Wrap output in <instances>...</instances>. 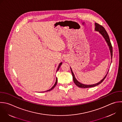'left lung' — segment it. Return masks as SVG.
Segmentation results:
<instances>
[{
  "label": "left lung",
  "mask_w": 122,
  "mask_h": 122,
  "mask_svg": "<svg viewBox=\"0 0 122 122\" xmlns=\"http://www.w3.org/2000/svg\"><path fill=\"white\" fill-rule=\"evenodd\" d=\"M95 30H94L96 31H98L99 32V33L103 37V38L104 39L105 41H106L107 44V45L109 47V50H110V53H111V59H112V44H111V43L110 42V39H109V36H108V33H107L106 31L105 30V29L102 26H101L99 24L95 23ZM112 62V61H111ZM71 68V73H72V77H73V81L74 82V83L79 87H80V88H91V87H95L99 84H100V83H101L105 79L108 71L107 72V74L105 75V76L104 77V78L102 80H101L99 82H98V83H96L95 84H91V85H86V84H82L81 82H80L79 81H78L77 80V79H76L75 76H74V74L71 70V67H70Z\"/></svg>",
  "instance_id": "left-lung-1"
}]
</instances>
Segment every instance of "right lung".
Segmentation results:
<instances>
[{
    "mask_svg": "<svg viewBox=\"0 0 122 122\" xmlns=\"http://www.w3.org/2000/svg\"><path fill=\"white\" fill-rule=\"evenodd\" d=\"M62 62H61L60 64H59V66H58V69H57V71L59 70V68H60V66L61 65V64H62ZM57 81H58V80H57V78H56V81H55V84H54V85L50 89H49V90H47V91H46V92H49V91H51V90H52L55 87V86L56 85V84H57Z\"/></svg>",
    "mask_w": 122,
    "mask_h": 122,
    "instance_id": "1",
    "label": "right lung"
}]
</instances>
